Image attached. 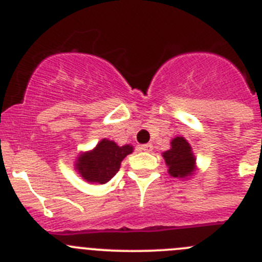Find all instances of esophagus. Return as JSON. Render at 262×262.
I'll list each match as a JSON object with an SVG mask.
<instances>
[{
	"mask_svg": "<svg viewBox=\"0 0 262 262\" xmlns=\"http://www.w3.org/2000/svg\"><path fill=\"white\" fill-rule=\"evenodd\" d=\"M140 149H142V151H144V152H151L152 149H154V147H152L151 143H148V144H143L142 147H140Z\"/></svg>",
	"mask_w": 262,
	"mask_h": 262,
	"instance_id": "obj_1",
	"label": "esophagus"
}]
</instances>
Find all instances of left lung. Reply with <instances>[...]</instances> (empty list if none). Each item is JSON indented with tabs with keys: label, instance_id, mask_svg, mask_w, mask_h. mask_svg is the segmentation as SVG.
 <instances>
[{
	"label": "left lung",
	"instance_id": "8db88e82",
	"mask_svg": "<svg viewBox=\"0 0 262 262\" xmlns=\"http://www.w3.org/2000/svg\"><path fill=\"white\" fill-rule=\"evenodd\" d=\"M168 166V173L178 180H187L196 172V159L193 148L184 136H176L170 142V148L163 152Z\"/></svg>",
	"mask_w": 262,
	"mask_h": 262
}]
</instances>
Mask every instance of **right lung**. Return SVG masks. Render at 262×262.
I'll use <instances>...</instances> for the list:
<instances>
[{"instance_id":"obj_1","label":"right lung","mask_w":262,"mask_h":262,"mask_svg":"<svg viewBox=\"0 0 262 262\" xmlns=\"http://www.w3.org/2000/svg\"><path fill=\"white\" fill-rule=\"evenodd\" d=\"M131 144L118 145L108 139H102L98 144L86 152H81L75 161L76 172L89 184H106L114 177L127 155L133 154Z\"/></svg>"}]
</instances>
